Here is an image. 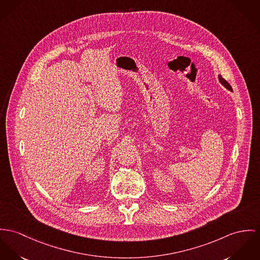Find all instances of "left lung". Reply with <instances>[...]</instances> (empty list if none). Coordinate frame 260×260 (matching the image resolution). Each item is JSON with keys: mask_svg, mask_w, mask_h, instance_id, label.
<instances>
[{"mask_svg": "<svg viewBox=\"0 0 260 260\" xmlns=\"http://www.w3.org/2000/svg\"><path fill=\"white\" fill-rule=\"evenodd\" d=\"M219 80H220V84L222 85V86H224L228 90H230V91H233V89H232V86L226 82V81L224 80L222 77H221V75H219Z\"/></svg>", "mask_w": 260, "mask_h": 260, "instance_id": "8db88e82", "label": "left lung"}]
</instances>
